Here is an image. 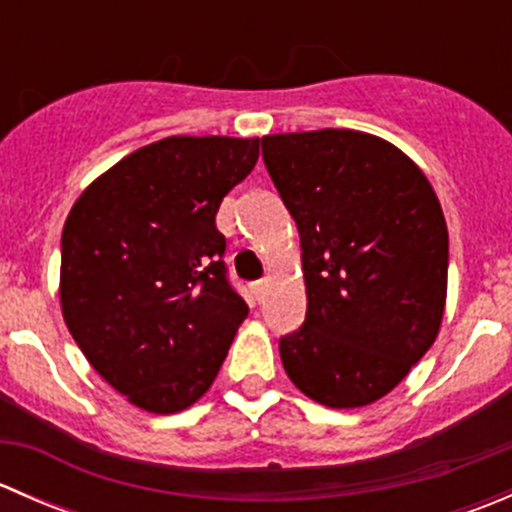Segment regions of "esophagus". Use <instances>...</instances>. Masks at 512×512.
Wrapping results in <instances>:
<instances>
[{
    "label": "esophagus",
    "instance_id": "esophagus-1",
    "mask_svg": "<svg viewBox=\"0 0 512 512\" xmlns=\"http://www.w3.org/2000/svg\"><path fill=\"white\" fill-rule=\"evenodd\" d=\"M265 289H267V280H257L255 285H252V292H255L257 299H262V294H265Z\"/></svg>",
    "mask_w": 512,
    "mask_h": 512
}]
</instances>
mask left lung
Returning a JSON list of instances; mask_svg holds the SVG:
<instances>
[{"label":"left lung","instance_id":"1","mask_svg":"<svg viewBox=\"0 0 512 512\" xmlns=\"http://www.w3.org/2000/svg\"><path fill=\"white\" fill-rule=\"evenodd\" d=\"M299 230L307 319L280 339L289 381L329 409H359L406 379L436 342L448 227L423 170L364 131L262 138Z\"/></svg>","mask_w":512,"mask_h":512}]
</instances>
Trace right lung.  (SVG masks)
Instances as JSON below:
<instances>
[{
    "label": "right lung",
    "instance_id": "right-lung-1",
    "mask_svg": "<svg viewBox=\"0 0 512 512\" xmlns=\"http://www.w3.org/2000/svg\"><path fill=\"white\" fill-rule=\"evenodd\" d=\"M257 158L260 138H163L98 175L66 218V327L98 374L148 414L193 406L247 317L225 280L215 215Z\"/></svg>",
    "mask_w": 512,
    "mask_h": 512
}]
</instances>
